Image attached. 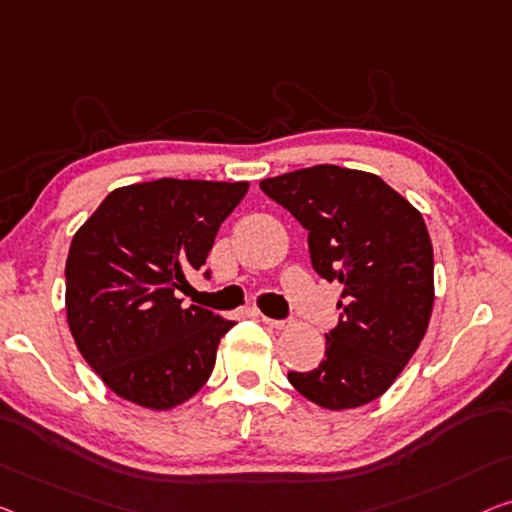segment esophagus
<instances>
[{
    "mask_svg": "<svg viewBox=\"0 0 512 512\" xmlns=\"http://www.w3.org/2000/svg\"><path fill=\"white\" fill-rule=\"evenodd\" d=\"M259 317H262V322L269 324L271 329H285V326L289 324L287 319H271V317H266V315H259Z\"/></svg>",
    "mask_w": 512,
    "mask_h": 512,
    "instance_id": "esophagus-1",
    "label": "esophagus"
}]
</instances>
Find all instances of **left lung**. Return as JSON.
<instances>
[{
    "label": "left lung",
    "instance_id": "left-lung-1",
    "mask_svg": "<svg viewBox=\"0 0 512 512\" xmlns=\"http://www.w3.org/2000/svg\"><path fill=\"white\" fill-rule=\"evenodd\" d=\"M259 188L308 230L310 262L340 282V322L315 370L289 372L324 409L377 400L421 345L434 303V259L425 220L377 174L315 165Z\"/></svg>",
    "mask_w": 512,
    "mask_h": 512
}]
</instances>
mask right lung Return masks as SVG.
I'll list each match as a JSON object with an SVG mask.
<instances>
[{
  "mask_svg": "<svg viewBox=\"0 0 512 512\" xmlns=\"http://www.w3.org/2000/svg\"><path fill=\"white\" fill-rule=\"evenodd\" d=\"M246 190V181L135 183L112 190L73 236L68 326L82 358L119 398L172 409L207 384L234 322L200 305L183 308L177 289L207 264L220 223Z\"/></svg>",
  "mask_w": 512,
  "mask_h": 512,
  "instance_id": "right-lung-1",
  "label": "right lung"
}]
</instances>
